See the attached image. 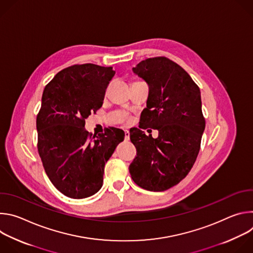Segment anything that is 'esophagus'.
<instances>
[{
	"mask_svg": "<svg viewBox=\"0 0 253 253\" xmlns=\"http://www.w3.org/2000/svg\"><path fill=\"white\" fill-rule=\"evenodd\" d=\"M130 139V133L128 130H125V140H129Z\"/></svg>",
	"mask_w": 253,
	"mask_h": 253,
	"instance_id": "34e87169",
	"label": "esophagus"
}]
</instances>
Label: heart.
<instances>
[{
    "instance_id": "heart-1",
    "label": "heart",
    "mask_w": 253,
    "mask_h": 253,
    "mask_svg": "<svg viewBox=\"0 0 253 253\" xmlns=\"http://www.w3.org/2000/svg\"><path fill=\"white\" fill-rule=\"evenodd\" d=\"M127 119H128V118H127V117H126V121H127Z\"/></svg>"
}]
</instances>
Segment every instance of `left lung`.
<instances>
[{
	"label": "left lung",
	"mask_w": 253,
	"mask_h": 253,
	"mask_svg": "<svg viewBox=\"0 0 253 253\" xmlns=\"http://www.w3.org/2000/svg\"><path fill=\"white\" fill-rule=\"evenodd\" d=\"M133 72L147 82L149 95L140 129H130L137 153L129 172L141 188L164 191L186 177L199 153L205 128L200 90L181 66L163 56L141 61ZM147 127L159 130L156 139L140 130Z\"/></svg>",
	"instance_id": "obj_1"
}]
</instances>
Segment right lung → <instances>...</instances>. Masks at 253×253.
<instances>
[{
  "instance_id": "right-lung-1",
  "label": "right lung",
  "mask_w": 253,
  "mask_h": 253,
  "mask_svg": "<svg viewBox=\"0 0 253 253\" xmlns=\"http://www.w3.org/2000/svg\"><path fill=\"white\" fill-rule=\"evenodd\" d=\"M114 75L112 67L76 64L60 71L44 89L36 121L38 152L50 181L70 198L100 190L105 163L124 139L118 128L98 136L84 128L85 119L102 107Z\"/></svg>"
}]
</instances>
